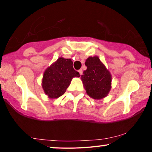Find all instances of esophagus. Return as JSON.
Wrapping results in <instances>:
<instances>
[{
  "instance_id": "1",
  "label": "esophagus",
  "mask_w": 152,
  "mask_h": 152,
  "mask_svg": "<svg viewBox=\"0 0 152 152\" xmlns=\"http://www.w3.org/2000/svg\"><path fill=\"white\" fill-rule=\"evenodd\" d=\"M78 72H79V74H80V75H82V74H83V70H82V69H80V70H78Z\"/></svg>"
}]
</instances>
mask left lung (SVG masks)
Returning <instances> with one entry per match:
<instances>
[{"label": "left lung", "mask_w": 152, "mask_h": 152, "mask_svg": "<svg viewBox=\"0 0 152 152\" xmlns=\"http://www.w3.org/2000/svg\"><path fill=\"white\" fill-rule=\"evenodd\" d=\"M87 69L81 75L86 93L94 99L104 98L111 86V76L99 57H89L85 62Z\"/></svg>", "instance_id": "8db88e82"}]
</instances>
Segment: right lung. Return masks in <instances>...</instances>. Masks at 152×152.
<instances>
[{"label": "right lung", "mask_w": 152, "mask_h": 152, "mask_svg": "<svg viewBox=\"0 0 152 152\" xmlns=\"http://www.w3.org/2000/svg\"><path fill=\"white\" fill-rule=\"evenodd\" d=\"M79 76V73L73 68L72 61L61 57L45 71L42 81L43 91L50 99L58 98L65 93L72 78Z\"/></svg>", "instance_id": "1"}]
</instances>
